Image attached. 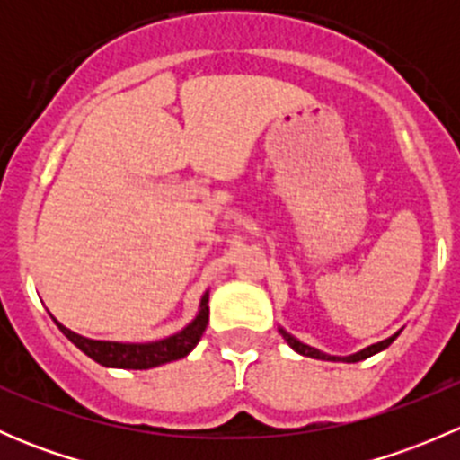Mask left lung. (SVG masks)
Instances as JSON below:
<instances>
[{"label": "left lung", "instance_id": "1", "mask_svg": "<svg viewBox=\"0 0 460 460\" xmlns=\"http://www.w3.org/2000/svg\"><path fill=\"white\" fill-rule=\"evenodd\" d=\"M280 333H282V338H285L287 345H289L291 349L298 351V354H303V356H309V358H316V360H342V363H358V360H365V358H369V356L378 354V351L387 349V347L392 345L394 341H396L398 333H401V332H396V333H394V336H389L387 341H380V342H376V345L365 347V349H360L358 354H351V356H329V354H323V351H318L316 347H309V345H305V342H300L298 338H294V336H291V333H287L282 327H280Z\"/></svg>", "mask_w": 460, "mask_h": 460}]
</instances>
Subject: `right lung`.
Instances as JSON below:
<instances>
[{
  "label": "right lung",
  "mask_w": 460,
  "mask_h": 460,
  "mask_svg": "<svg viewBox=\"0 0 460 460\" xmlns=\"http://www.w3.org/2000/svg\"><path fill=\"white\" fill-rule=\"evenodd\" d=\"M53 318V316H50ZM55 320V318H53ZM208 323V291L200 300V312L198 316L182 329V332L173 333L169 338H162L155 342H113V341H93V338L80 336V333L71 332L64 327L62 323L55 320L59 332L82 349L88 358L95 363L104 365V367H118V369H151L157 365L171 363V360H180L200 342L204 329Z\"/></svg>",
  "instance_id": "add662e5"
}]
</instances>
